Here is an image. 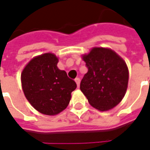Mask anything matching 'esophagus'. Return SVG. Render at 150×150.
Here are the masks:
<instances>
[{
    "label": "esophagus",
    "mask_w": 150,
    "mask_h": 150,
    "mask_svg": "<svg viewBox=\"0 0 150 150\" xmlns=\"http://www.w3.org/2000/svg\"><path fill=\"white\" fill-rule=\"evenodd\" d=\"M75 82H76V83H77V85H78V87H79V84H80V78H75Z\"/></svg>",
    "instance_id": "1"
}]
</instances>
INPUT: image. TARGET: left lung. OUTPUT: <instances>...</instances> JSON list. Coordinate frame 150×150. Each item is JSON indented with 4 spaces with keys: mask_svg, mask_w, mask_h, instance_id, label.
<instances>
[{
    "mask_svg": "<svg viewBox=\"0 0 150 150\" xmlns=\"http://www.w3.org/2000/svg\"><path fill=\"white\" fill-rule=\"evenodd\" d=\"M88 72L80 83V89L93 108L107 111L118 105L125 95L129 70L115 52L108 48L93 47L83 55Z\"/></svg>",
    "mask_w": 150,
    "mask_h": 150,
    "instance_id": "left-lung-1",
    "label": "left lung"
}]
</instances>
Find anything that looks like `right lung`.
<instances>
[{
    "label": "right lung",
    "mask_w": 150,
    "mask_h": 150,
    "mask_svg": "<svg viewBox=\"0 0 150 150\" xmlns=\"http://www.w3.org/2000/svg\"><path fill=\"white\" fill-rule=\"evenodd\" d=\"M58 58L44 53L32 58L21 72V85L26 99L38 112L56 115L66 108L76 83L57 67Z\"/></svg>",
    "instance_id": "add662e5"
}]
</instances>
